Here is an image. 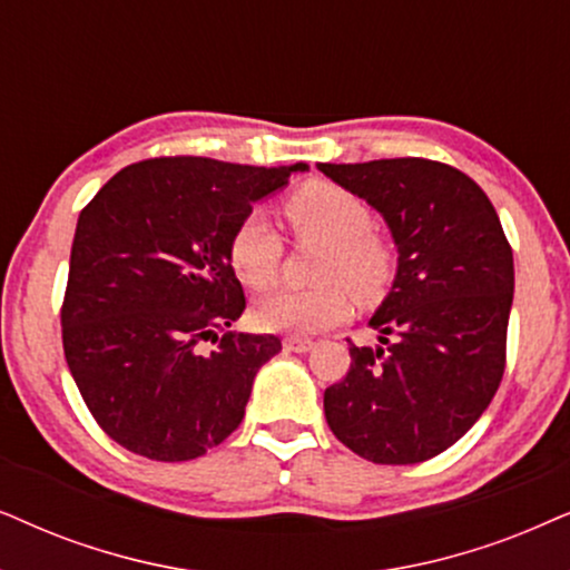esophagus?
<instances>
[{"label": "esophagus", "mask_w": 570, "mask_h": 570, "mask_svg": "<svg viewBox=\"0 0 570 570\" xmlns=\"http://www.w3.org/2000/svg\"><path fill=\"white\" fill-rule=\"evenodd\" d=\"M284 348L286 352H309V348H313V341L309 338H299V336H289V338H284Z\"/></svg>", "instance_id": "obj_1"}]
</instances>
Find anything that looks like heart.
Returning <instances> with one entry per match:
<instances>
[{"mask_svg": "<svg viewBox=\"0 0 570 570\" xmlns=\"http://www.w3.org/2000/svg\"><path fill=\"white\" fill-rule=\"evenodd\" d=\"M294 239L321 245L309 289H281L255 305V323L276 333H321L344 321L348 294L375 302L389 289L396 255L391 242L373 229V214L354 193L333 181H307L284 200ZM284 242L268 218L249 210L229 237V263L249 289H268L276 278Z\"/></svg>", "mask_w": 570, "mask_h": 570, "instance_id": "obj_1", "label": "heart"}]
</instances>
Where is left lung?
Returning a JSON list of instances; mask_svg holds the SVG:
<instances>
[{"label":"left lung","instance_id":"left-lung-1","mask_svg":"<svg viewBox=\"0 0 570 570\" xmlns=\"http://www.w3.org/2000/svg\"><path fill=\"white\" fill-rule=\"evenodd\" d=\"M381 210L399 247L393 289L370 321L383 346L348 341L325 420L373 464H420L464 438L505 370L513 249L472 177L430 158L317 164Z\"/></svg>","mask_w":570,"mask_h":570}]
</instances>
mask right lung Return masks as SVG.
Listing matches in <instances>:
<instances>
[{
  "label": "right lung",
  "instance_id": "right-lung-1",
  "mask_svg": "<svg viewBox=\"0 0 570 570\" xmlns=\"http://www.w3.org/2000/svg\"><path fill=\"white\" fill-rule=\"evenodd\" d=\"M307 164L200 156L130 164L80 210L62 302L67 367L106 435L154 461H189L239 428L271 333H224L245 309L234 226ZM217 346L200 353L199 344Z\"/></svg>",
  "mask_w": 570,
  "mask_h": 570
}]
</instances>
